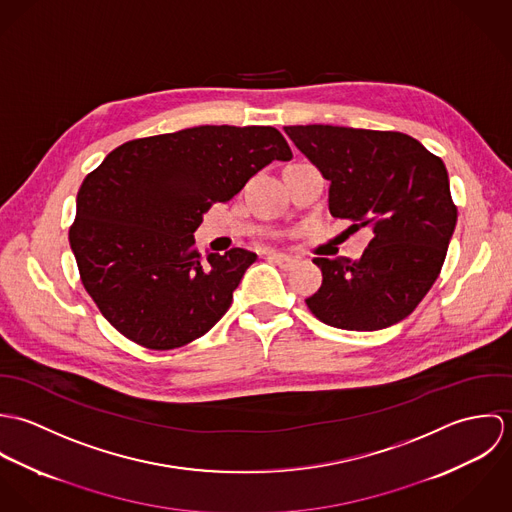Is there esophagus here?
<instances>
[{
  "instance_id": "34e87169",
  "label": "esophagus",
  "mask_w": 512,
  "mask_h": 512,
  "mask_svg": "<svg viewBox=\"0 0 512 512\" xmlns=\"http://www.w3.org/2000/svg\"><path fill=\"white\" fill-rule=\"evenodd\" d=\"M266 258H268L270 262L278 264L282 270H292L293 266L297 264V262H295V258H292V256L278 254V252H268V254H266Z\"/></svg>"
}]
</instances>
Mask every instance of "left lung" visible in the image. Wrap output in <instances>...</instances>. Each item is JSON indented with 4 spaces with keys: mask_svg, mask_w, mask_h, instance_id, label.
<instances>
[{
    "mask_svg": "<svg viewBox=\"0 0 512 512\" xmlns=\"http://www.w3.org/2000/svg\"><path fill=\"white\" fill-rule=\"evenodd\" d=\"M286 134L331 181L329 211L372 228L359 262L315 258L323 284L305 299L323 323L376 331L408 317L438 280L457 207L443 161L400 132L286 126Z\"/></svg>",
    "mask_w": 512,
    "mask_h": 512,
    "instance_id": "obj_1",
    "label": "left lung"
}]
</instances>
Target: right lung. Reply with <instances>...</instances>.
<instances>
[{
	"mask_svg": "<svg viewBox=\"0 0 512 512\" xmlns=\"http://www.w3.org/2000/svg\"><path fill=\"white\" fill-rule=\"evenodd\" d=\"M276 159L292 149L272 126H199L126 142L84 177L69 242L84 290L116 331L169 351L219 321L256 254L203 258L193 232Z\"/></svg>",
	"mask_w": 512,
	"mask_h": 512,
	"instance_id": "1",
	"label": "right lung"
}]
</instances>
